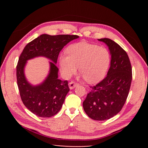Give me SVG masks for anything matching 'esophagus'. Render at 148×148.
<instances>
[{"label":"esophagus","instance_id":"34e87169","mask_svg":"<svg viewBox=\"0 0 148 148\" xmlns=\"http://www.w3.org/2000/svg\"><path fill=\"white\" fill-rule=\"evenodd\" d=\"M69 88L71 89H72L75 88V87L78 86V84L76 83V82L72 81V82H70L69 84Z\"/></svg>","mask_w":148,"mask_h":148}]
</instances>
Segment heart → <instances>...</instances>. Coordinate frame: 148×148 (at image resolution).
I'll list each match as a JSON object with an SVG mask.
<instances>
[{
  "mask_svg": "<svg viewBox=\"0 0 148 148\" xmlns=\"http://www.w3.org/2000/svg\"><path fill=\"white\" fill-rule=\"evenodd\" d=\"M69 56L60 57V66L65 77H71L77 66L84 79L90 84L97 83L106 76L111 56L108 49L86 42L71 45L67 49Z\"/></svg>",
  "mask_w": 148,
  "mask_h": 148,
  "instance_id": "obj_1",
  "label": "heart"
}]
</instances>
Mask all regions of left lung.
<instances>
[{
	"label": "left lung",
	"instance_id": "1",
	"mask_svg": "<svg viewBox=\"0 0 148 148\" xmlns=\"http://www.w3.org/2000/svg\"><path fill=\"white\" fill-rule=\"evenodd\" d=\"M106 44L111 54L107 76L91 89L83 102L90 118L104 121L116 116L126 102L132 81V67L128 55L116 42L109 38L98 39Z\"/></svg>",
	"mask_w": 148,
	"mask_h": 148
}]
</instances>
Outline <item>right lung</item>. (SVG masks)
<instances>
[{
	"label": "right lung",
	"instance_id": "right-lung-1",
	"mask_svg": "<svg viewBox=\"0 0 148 148\" xmlns=\"http://www.w3.org/2000/svg\"><path fill=\"white\" fill-rule=\"evenodd\" d=\"M78 37L70 34H42L27 44L20 55L16 66L20 97L27 108L37 116L50 117L61 110L70 89L67 80L58 79L57 58L63 47ZM39 56L52 61L50 62V73L43 83L33 86L26 81L24 68L27 60Z\"/></svg>",
	"mask_w": 148,
	"mask_h": 148
}]
</instances>
